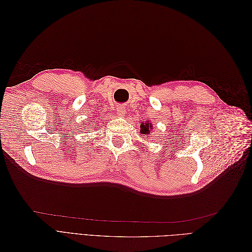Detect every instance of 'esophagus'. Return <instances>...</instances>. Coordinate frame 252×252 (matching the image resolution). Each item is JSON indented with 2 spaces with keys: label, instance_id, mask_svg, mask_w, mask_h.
<instances>
[{
  "label": "esophagus",
  "instance_id": "esophagus-1",
  "mask_svg": "<svg viewBox=\"0 0 252 252\" xmlns=\"http://www.w3.org/2000/svg\"><path fill=\"white\" fill-rule=\"evenodd\" d=\"M117 110H118V114H120V116H124V114L126 113L124 106H119Z\"/></svg>",
  "mask_w": 252,
  "mask_h": 252
}]
</instances>
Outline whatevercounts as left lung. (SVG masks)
Here are the masks:
<instances>
[{
  "label": "left lung",
  "mask_w": 252,
  "mask_h": 252,
  "mask_svg": "<svg viewBox=\"0 0 252 252\" xmlns=\"http://www.w3.org/2000/svg\"><path fill=\"white\" fill-rule=\"evenodd\" d=\"M140 128H141L140 132L143 134V138H144V136H147L148 134H150L152 125H151V123H149V121H146L145 123L140 124Z\"/></svg>",
  "instance_id": "8db88e82"
}]
</instances>
